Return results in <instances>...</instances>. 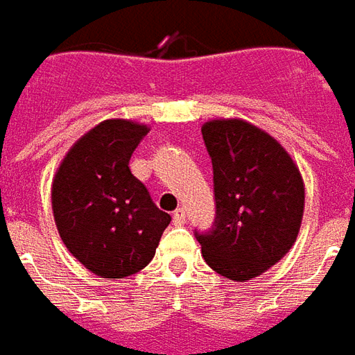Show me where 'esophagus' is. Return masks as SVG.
Here are the masks:
<instances>
[{
	"label": "esophagus",
	"mask_w": 355,
	"mask_h": 355,
	"mask_svg": "<svg viewBox=\"0 0 355 355\" xmlns=\"http://www.w3.org/2000/svg\"><path fill=\"white\" fill-rule=\"evenodd\" d=\"M173 223H175V225H183V223H185V220H187V214H185V210H183V208H178V210H175V212H173Z\"/></svg>",
	"instance_id": "1"
}]
</instances>
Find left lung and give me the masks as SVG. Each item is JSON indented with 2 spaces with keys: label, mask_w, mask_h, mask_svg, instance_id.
Here are the masks:
<instances>
[{
  "label": "left lung",
  "mask_w": 355,
  "mask_h": 355,
  "mask_svg": "<svg viewBox=\"0 0 355 355\" xmlns=\"http://www.w3.org/2000/svg\"><path fill=\"white\" fill-rule=\"evenodd\" d=\"M212 158L216 222L197 233L216 273L245 283L293 248L304 216V180L283 145L241 118L202 124Z\"/></svg>",
  "instance_id": "1"
}]
</instances>
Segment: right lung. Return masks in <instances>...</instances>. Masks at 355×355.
Listing matches in <instances>:
<instances>
[{
    "instance_id": "right-lung-1",
    "label": "right lung",
    "mask_w": 355,
    "mask_h": 355,
    "mask_svg": "<svg viewBox=\"0 0 355 355\" xmlns=\"http://www.w3.org/2000/svg\"><path fill=\"white\" fill-rule=\"evenodd\" d=\"M149 128L110 118L78 139L55 172V225L70 254L109 281L141 271L172 222L132 172L130 158Z\"/></svg>"
}]
</instances>
